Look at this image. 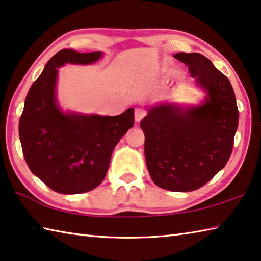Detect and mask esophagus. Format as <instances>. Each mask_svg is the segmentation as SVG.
Instances as JSON below:
<instances>
[{
	"label": "esophagus",
	"mask_w": 261,
	"mask_h": 261,
	"mask_svg": "<svg viewBox=\"0 0 261 261\" xmlns=\"http://www.w3.org/2000/svg\"><path fill=\"white\" fill-rule=\"evenodd\" d=\"M145 115H146V113H145L144 109H141V108H136L135 109V120H136V122H140L141 118H143Z\"/></svg>",
	"instance_id": "1"
}]
</instances>
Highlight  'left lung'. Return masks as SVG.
<instances>
[{"label": "left lung", "instance_id": "obj_1", "mask_svg": "<svg viewBox=\"0 0 261 261\" xmlns=\"http://www.w3.org/2000/svg\"><path fill=\"white\" fill-rule=\"evenodd\" d=\"M196 86L205 92L199 105L160 103L140 122L151 178L169 191L201 188L226 166L238 126L235 93L229 79L199 53H177Z\"/></svg>", "mask_w": 261, "mask_h": 261}]
</instances>
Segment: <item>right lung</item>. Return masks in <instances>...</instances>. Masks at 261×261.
I'll return each instance as SVG.
<instances>
[{"label": "right lung", "instance_id": "right-lung-1", "mask_svg": "<svg viewBox=\"0 0 261 261\" xmlns=\"http://www.w3.org/2000/svg\"><path fill=\"white\" fill-rule=\"evenodd\" d=\"M102 51L62 49L31 86L19 120V139L31 171L63 194L91 191L102 182L118 141L134 126V108L117 116L64 112L56 99L59 68L87 65Z\"/></svg>", "mask_w": 261, "mask_h": 261}]
</instances>
